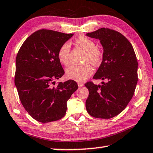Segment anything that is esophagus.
<instances>
[{
    "label": "esophagus",
    "instance_id": "obj_1",
    "mask_svg": "<svg viewBox=\"0 0 153 153\" xmlns=\"http://www.w3.org/2000/svg\"><path fill=\"white\" fill-rule=\"evenodd\" d=\"M77 84H78L79 87H82V86H84V84L81 83V82H78V83H77Z\"/></svg>",
    "mask_w": 153,
    "mask_h": 153
}]
</instances>
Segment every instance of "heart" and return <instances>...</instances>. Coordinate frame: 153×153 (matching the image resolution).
<instances>
[{"label":"heart","instance_id":"obj_1","mask_svg":"<svg viewBox=\"0 0 153 153\" xmlns=\"http://www.w3.org/2000/svg\"><path fill=\"white\" fill-rule=\"evenodd\" d=\"M75 42L79 47L86 51L84 57V62H90L93 66H99L103 60L104 51L97 47L96 43L93 40L85 36H80L75 40ZM71 46L68 42L61 45L58 51V58L61 64L67 65L69 61ZM66 76L69 79L77 82H82L87 79L93 74V68L88 63L82 65H72L67 68Z\"/></svg>","mask_w":153,"mask_h":153}]
</instances>
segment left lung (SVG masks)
<instances>
[{
  "instance_id": "1",
  "label": "left lung",
  "mask_w": 153,
  "mask_h": 153,
  "mask_svg": "<svg viewBox=\"0 0 153 153\" xmlns=\"http://www.w3.org/2000/svg\"><path fill=\"white\" fill-rule=\"evenodd\" d=\"M86 36L99 39L103 47V60L93 78L106 82L85 84L89 91L86 108L92 117L110 119L126 108L135 93L138 80L136 55L127 38L113 29L101 28Z\"/></svg>"
}]
</instances>
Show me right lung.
Here are the masks:
<instances>
[{"label": "right lung", "mask_w": 153, "mask_h": 153, "mask_svg": "<svg viewBox=\"0 0 153 153\" xmlns=\"http://www.w3.org/2000/svg\"><path fill=\"white\" fill-rule=\"evenodd\" d=\"M74 34L40 29L27 38L16 58L14 82L22 106L34 120L42 123L62 118L67 102L78 86L69 79H55L65 74L58 51Z\"/></svg>", "instance_id": "add662e5"}]
</instances>
